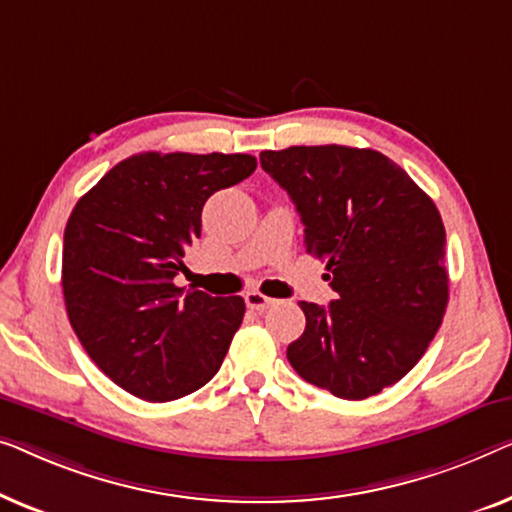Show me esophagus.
<instances>
[{
  "label": "esophagus",
  "mask_w": 512,
  "mask_h": 512,
  "mask_svg": "<svg viewBox=\"0 0 512 512\" xmlns=\"http://www.w3.org/2000/svg\"><path fill=\"white\" fill-rule=\"evenodd\" d=\"M246 306L250 308V311H266V308H269L271 304H276V299H271V297H264L262 292H257V290H253V292H246Z\"/></svg>",
  "instance_id": "34e87169"
}]
</instances>
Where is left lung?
<instances>
[{
  "mask_svg": "<svg viewBox=\"0 0 512 512\" xmlns=\"http://www.w3.org/2000/svg\"><path fill=\"white\" fill-rule=\"evenodd\" d=\"M262 169L290 194L306 253L325 259L336 297L301 301L306 329L292 369L338 399L383 392L420 362L448 306L445 227L429 194L378 150H264Z\"/></svg>",
  "mask_w": 512,
  "mask_h": 512,
  "instance_id": "1",
  "label": "left lung"
}]
</instances>
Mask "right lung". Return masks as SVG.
I'll return each mask as SVG.
<instances>
[{
	"mask_svg": "<svg viewBox=\"0 0 512 512\" xmlns=\"http://www.w3.org/2000/svg\"><path fill=\"white\" fill-rule=\"evenodd\" d=\"M253 155L139 153L85 192L64 229L62 290L71 327L115 385L174 401L218 373L246 301L176 287L206 199L241 183Z\"/></svg>",
	"mask_w": 512,
	"mask_h": 512,
	"instance_id": "obj_1",
	"label": "right lung"
}]
</instances>
